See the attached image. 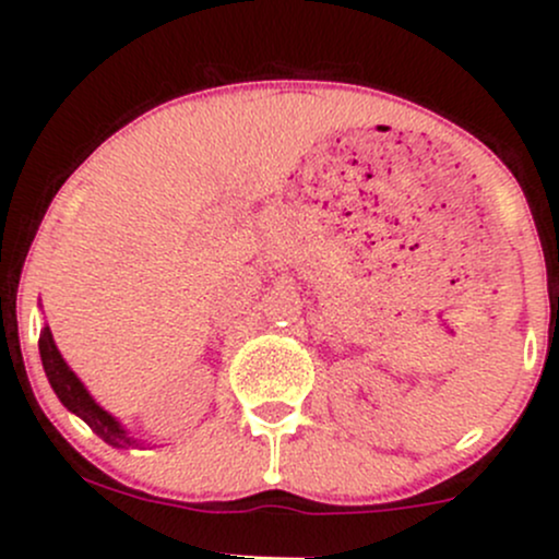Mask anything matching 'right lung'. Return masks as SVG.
Wrapping results in <instances>:
<instances>
[{
    "instance_id": "add662e5",
    "label": "right lung",
    "mask_w": 559,
    "mask_h": 559,
    "mask_svg": "<svg viewBox=\"0 0 559 559\" xmlns=\"http://www.w3.org/2000/svg\"><path fill=\"white\" fill-rule=\"evenodd\" d=\"M38 352H41L44 373H47L49 383H52L57 400L66 404L70 413L79 415V418L86 423V426L92 428L99 439H105L107 444H112V447L136 444V439H133V436H128L126 428L120 426V423L115 420L107 409H102L99 404L94 402V396L88 394L86 386H83L81 378L68 368V362L62 360L60 349H57L49 325H44L41 336H38Z\"/></svg>"
}]
</instances>
